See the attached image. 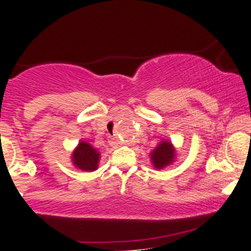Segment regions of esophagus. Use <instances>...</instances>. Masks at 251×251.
<instances>
[{
    "label": "esophagus",
    "mask_w": 251,
    "mask_h": 251,
    "mask_svg": "<svg viewBox=\"0 0 251 251\" xmlns=\"http://www.w3.org/2000/svg\"><path fill=\"white\" fill-rule=\"evenodd\" d=\"M109 144H110L111 147H117V141L115 140V138H110V140H109Z\"/></svg>",
    "instance_id": "esophagus-1"
}]
</instances>
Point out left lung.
<instances>
[{
	"instance_id": "obj_1",
	"label": "left lung",
	"mask_w": 251,
	"mask_h": 251,
	"mask_svg": "<svg viewBox=\"0 0 251 251\" xmlns=\"http://www.w3.org/2000/svg\"><path fill=\"white\" fill-rule=\"evenodd\" d=\"M176 149L169 138H162L156 148L150 152V161L152 167L156 170L164 169V168L173 164L176 160Z\"/></svg>"
}]
</instances>
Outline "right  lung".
<instances>
[{
    "mask_svg": "<svg viewBox=\"0 0 251 251\" xmlns=\"http://www.w3.org/2000/svg\"><path fill=\"white\" fill-rule=\"evenodd\" d=\"M100 158L101 154L99 150L85 141H79L72 154L73 164L82 172H95L99 168Z\"/></svg>",
    "mask_w": 251,
    "mask_h": 251,
    "instance_id": "obj_1",
    "label": "right lung"
}]
</instances>
